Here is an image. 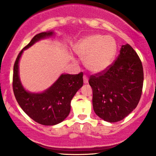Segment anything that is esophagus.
<instances>
[{"label":"esophagus","mask_w":156,"mask_h":156,"mask_svg":"<svg viewBox=\"0 0 156 156\" xmlns=\"http://www.w3.org/2000/svg\"><path fill=\"white\" fill-rule=\"evenodd\" d=\"M83 82H84V83H88V82H89L88 78H87V76H85V75L83 76Z\"/></svg>","instance_id":"obj_1"}]
</instances>
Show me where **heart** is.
Segmentation results:
<instances>
[{
    "label": "heart",
    "mask_w": 156,
    "mask_h": 156,
    "mask_svg": "<svg viewBox=\"0 0 156 156\" xmlns=\"http://www.w3.org/2000/svg\"><path fill=\"white\" fill-rule=\"evenodd\" d=\"M76 51L89 71L101 73L112 65L117 52V43L109 36L92 34L82 39L77 44Z\"/></svg>",
    "instance_id": "b5f03b06"
}]
</instances>
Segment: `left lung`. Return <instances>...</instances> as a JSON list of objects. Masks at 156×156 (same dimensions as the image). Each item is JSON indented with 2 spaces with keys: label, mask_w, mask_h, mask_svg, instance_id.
Returning <instances> with one entry per match:
<instances>
[{
  "label": "left lung",
  "mask_w": 156,
  "mask_h": 156,
  "mask_svg": "<svg viewBox=\"0 0 156 156\" xmlns=\"http://www.w3.org/2000/svg\"><path fill=\"white\" fill-rule=\"evenodd\" d=\"M143 81V67L139 55L130 44H123L115 62L104 72L89 78L95 114L108 122L124 119L137 106Z\"/></svg>",
  "instance_id": "8db88e82"
}]
</instances>
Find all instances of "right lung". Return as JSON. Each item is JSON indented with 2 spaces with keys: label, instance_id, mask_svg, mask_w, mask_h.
I'll return each instance as SVG.
<instances>
[{
  "label": "right lung",
  "instance_id": "right-lung-1",
  "mask_svg": "<svg viewBox=\"0 0 156 156\" xmlns=\"http://www.w3.org/2000/svg\"><path fill=\"white\" fill-rule=\"evenodd\" d=\"M55 34L54 31L42 32L34 37L20 52L14 65L13 91L17 103L27 115L43 125L62 122L70 112V103L76 92L83 84V73L62 74L53 85L42 92H31L23 87L19 76V62L23 51L41 39Z\"/></svg>",
  "mask_w": 156,
  "mask_h": 156
}]
</instances>
